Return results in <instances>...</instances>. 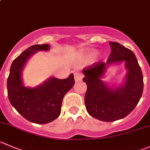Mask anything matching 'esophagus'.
Returning <instances> with one entry per match:
<instances>
[{
  "label": "esophagus",
  "instance_id": "34e87169",
  "mask_svg": "<svg viewBox=\"0 0 150 150\" xmlns=\"http://www.w3.org/2000/svg\"><path fill=\"white\" fill-rule=\"evenodd\" d=\"M83 79V75L82 74L78 73V72H76L75 73V82H79V81H81Z\"/></svg>",
  "mask_w": 150,
  "mask_h": 150
}]
</instances>
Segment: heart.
<instances>
[{
  "instance_id": "b5f03b06",
  "label": "heart",
  "mask_w": 150,
  "mask_h": 150,
  "mask_svg": "<svg viewBox=\"0 0 150 150\" xmlns=\"http://www.w3.org/2000/svg\"><path fill=\"white\" fill-rule=\"evenodd\" d=\"M97 53V50L93 48H86L80 50L76 53L77 60L81 62H86L92 59ZM97 57V56H95Z\"/></svg>"
}]
</instances>
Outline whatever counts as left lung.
Wrapping results in <instances>:
<instances>
[{
  "instance_id": "8db88e82",
  "label": "left lung",
  "mask_w": 150,
  "mask_h": 150,
  "mask_svg": "<svg viewBox=\"0 0 150 150\" xmlns=\"http://www.w3.org/2000/svg\"><path fill=\"white\" fill-rule=\"evenodd\" d=\"M111 53L106 62L94 64L83 70L86 83L85 105L90 116L103 122H114L128 115L142 97L143 75L132 50L117 42H109ZM124 63L127 70L123 83L109 86L103 81L110 66Z\"/></svg>"
}]
</instances>
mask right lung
<instances>
[{"label": "right lung", "mask_w": 150, "mask_h": 150, "mask_svg": "<svg viewBox=\"0 0 150 150\" xmlns=\"http://www.w3.org/2000/svg\"><path fill=\"white\" fill-rule=\"evenodd\" d=\"M48 44L35 45L13 61L7 80L8 97L20 115L31 122L47 124L59 117L62 100L75 84L73 74L66 79L51 76L40 85L25 86L23 72L28 61L38 51H49Z\"/></svg>", "instance_id": "1"}]
</instances>
